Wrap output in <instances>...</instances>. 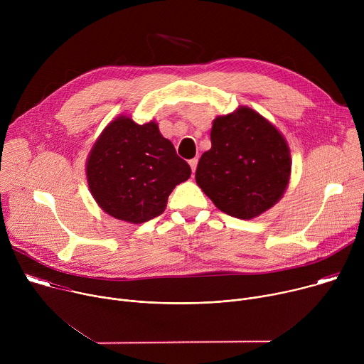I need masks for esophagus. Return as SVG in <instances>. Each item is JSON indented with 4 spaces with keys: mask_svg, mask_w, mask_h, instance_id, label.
Segmentation results:
<instances>
[{
    "mask_svg": "<svg viewBox=\"0 0 364 364\" xmlns=\"http://www.w3.org/2000/svg\"><path fill=\"white\" fill-rule=\"evenodd\" d=\"M197 163H198V159H191L190 161H188V164H190V167H191V170H193V173L196 171V167H197Z\"/></svg>",
    "mask_w": 364,
    "mask_h": 364,
    "instance_id": "obj_1",
    "label": "esophagus"
}]
</instances>
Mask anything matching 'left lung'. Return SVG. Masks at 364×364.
<instances>
[{
    "instance_id": "1",
    "label": "left lung",
    "mask_w": 364,
    "mask_h": 364,
    "mask_svg": "<svg viewBox=\"0 0 364 364\" xmlns=\"http://www.w3.org/2000/svg\"><path fill=\"white\" fill-rule=\"evenodd\" d=\"M210 139L196 181L219 210L249 220L281 200L289 183L291 152L268 119L240 107L213 121Z\"/></svg>"
}]
</instances>
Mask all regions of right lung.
Returning a JSON list of instances; mask_svg holds the SVG:
<instances>
[{
    "instance_id": "add662e5",
    "label": "right lung",
    "mask_w": 364,
    "mask_h": 364,
    "mask_svg": "<svg viewBox=\"0 0 364 364\" xmlns=\"http://www.w3.org/2000/svg\"><path fill=\"white\" fill-rule=\"evenodd\" d=\"M191 174L154 121L115 118L102 131L86 161L89 190L100 209L128 223L160 216L174 187Z\"/></svg>"
}]
</instances>
